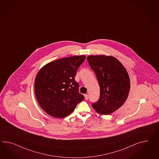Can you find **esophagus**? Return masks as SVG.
Instances as JSON below:
<instances>
[{"mask_svg": "<svg viewBox=\"0 0 159 159\" xmlns=\"http://www.w3.org/2000/svg\"><path fill=\"white\" fill-rule=\"evenodd\" d=\"M84 97H85V100H88V98H89V96H88V94H85V95H84Z\"/></svg>", "mask_w": 159, "mask_h": 159, "instance_id": "obj_1", "label": "esophagus"}]
</instances>
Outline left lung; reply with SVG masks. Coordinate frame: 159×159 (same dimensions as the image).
I'll return each mask as SVG.
<instances>
[{"instance_id":"left-lung-1","label":"left lung","mask_w":159,"mask_h":159,"mask_svg":"<svg viewBox=\"0 0 159 159\" xmlns=\"http://www.w3.org/2000/svg\"><path fill=\"white\" fill-rule=\"evenodd\" d=\"M87 60L100 88L99 100L92 103V107L98 114H112L122 106L129 96L130 81L127 71L112 56L90 55Z\"/></svg>"}]
</instances>
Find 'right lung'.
Here are the masks:
<instances>
[{
  "label": "right lung",
  "instance_id": "obj_1",
  "mask_svg": "<svg viewBox=\"0 0 159 159\" xmlns=\"http://www.w3.org/2000/svg\"><path fill=\"white\" fill-rule=\"evenodd\" d=\"M85 58V55H75L57 59L39 71L34 92L39 105L47 114L55 118H65L84 100L75 76Z\"/></svg>",
  "mask_w": 159,
  "mask_h": 159
}]
</instances>
